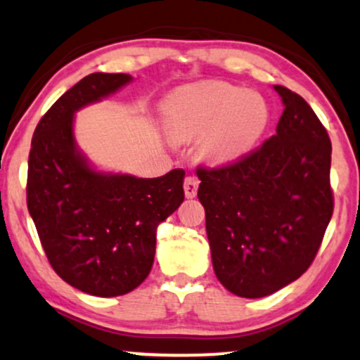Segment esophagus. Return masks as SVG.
<instances>
[{
  "label": "esophagus",
  "instance_id": "1",
  "mask_svg": "<svg viewBox=\"0 0 360 360\" xmlns=\"http://www.w3.org/2000/svg\"><path fill=\"white\" fill-rule=\"evenodd\" d=\"M184 190H185V195H187L188 198L195 197L197 190H198V179H197V176H185Z\"/></svg>",
  "mask_w": 360,
  "mask_h": 360
}]
</instances>
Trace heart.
I'll use <instances>...</instances> for the list:
<instances>
[{"label":"heart","instance_id":"b5f03b06","mask_svg":"<svg viewBox=\"0 0 360 360\" xmlns=\"http://www.w3.org/2000/svg\"><path fill=\"white\" fill-rule=\"evenodd\" d=\"M269 108L255 91L229 84H204L180 92L167 112L175 139H200V153L227 163L248 153L268 128Z\"/></svg>","mask_w":360,"mask_h":360}]
</instances>
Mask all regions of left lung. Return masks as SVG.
Here are the masks:
<instances>
[{
	"instance_id": "8db88e82",
	"label": "left lung",
	"mask_w": 360,
	"mask_h": 360,
	"mask_svg": "<svg viewBox=\"0 0 360 360\" xmlns=\"http://www.w3.org/2000/svg\"><path fill=\"white\" fill-rule=\"evenodd\" d=\"M276 134L215 168H197L215 276L243 298L268 297L314 263L333 214L332 143L297 92L274 86Z\"/></svg>"
}]
</instances>
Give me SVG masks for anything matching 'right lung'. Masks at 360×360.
<instances>
[{
  "mask_svg": "<svg viewBox=\"0 0 360 360\" xmlns=\"http://www.w3.org/2000/svg\"><path fill=\"white\" fill-rule=\"evenodd\" d=\"M129 80L103 72L79 80L38 122L28 156L27 205L46 259L70 286L104 298L146 280L156 227L185 197L181 168L158 179L105 175L75 150L74 112Z\"/></svg>",
  "mask_w": 360,
  "mask_h": 360,
  "instance_id": "add662e5",
  "label": "right lung"
}]
</instances>
